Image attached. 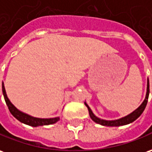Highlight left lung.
Here are the masks:
<instances>
[{
  "label": "left lung",
  "mask_w": 152,
  "mask_h": 152,
  "mask_svg": "<svg viewBox=\"0 0 152 152\" xmlns=\"http://www.w3.org/2000/svg\"><path fill=\"white\" fill-rule=\"evenodd\" d=\"M149 93H150V85H149V79H147V88H146V98H145V100L143 101L141 106L138 107L137 109H136L134 112H132V113H130L129 115H127L124 118H120L118 120H114V121H107V120H102V119H100V118H97L92 112V110L90 109V107L88 106L86 102L85 105L88 107V112H89V116L90 118H92V120L95 122L96 123H98V124H101L102 126H123V125H126V124H129L131 122H134L136 119H137L142 113H143V111L146 108V104H147V102H148V97H149Z\"/></svg>",
  "instance_id": "left-lung-1"
}]
</instances>
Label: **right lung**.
I'll return each mask as SVG.
<instances>
[{"label": "right lung", "mask_w": 152, "mask_h": 152, "mask_svg": "<svg viewBox=\"0 0 152 152\" xmlns=\"http://www.w3.org/2000/svg\"><path fill=\"white\" fill-rule=\"evenodd\" d=\"M2 92L4 95V98L8 108L10 110V113L14 116L15 118L20 122H23L25 124H27L29 126H44V125H50V124H54L55 122H57L59 120V118H37L31 117L30 115H27L26 113H23L22 112L19 111L10 102L9 98H7L6 90L4 84L2 83Z\"/></svg>", "instance_id": "right-lung-1"}]
</instances>
